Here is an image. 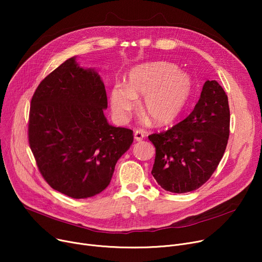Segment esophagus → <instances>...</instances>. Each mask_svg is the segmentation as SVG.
<instances>
[{
    "instance_id": "obj_1",
    "label": "esophagus",
    "mask_w": 262,
    "mask_h": 262,
    "mask_svg": "<svg viewBox=\"0 0 262 262\" xmlns=\"http://www.w3.org/2000/svg\"><path fill=\"white\" fill-rule=\"evenodd\" d=\"M145 137V134L143 130H135V134H134V138L136 141H141L143 138Z\"/></svg>"
}]
</instances>
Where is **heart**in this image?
<instances>
[{
	"mask_svg": "<svg viewBox=\"0 0 262 262\" xmlns=\"http://www.w3.org/2000/svg\"><path fill=\"white\" fill-rule=\"evenodd\" d=\"M191 92V79L169 62H149L134 68L127 84H117L110 94L115 115L126 120L144 96L141 109L156 125H167L181 115Z\"/></svg>",
	"mask_w": 262,
	"mask_h": 262,
	"instance_id": "1",
	"label": "heart"
}]
</instances>
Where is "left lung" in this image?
Masks as SVG:
<instances>
[{
  "label": "left lung",
  "instance_id": "left-lung-1",
  "mask_svg": "<svg viewBox=\"0 0 262 262\" xmlns=\"http://www.w3.org/2000/svg\"><path fill=\"white\" fill-rule=\"evenodd\" d=\"M229 123L227 94L217 81L207 80L193 112L185 120L148 136L156 150L152 175L158 185L173 193L203 186L224 155Z\"/></svg>",
  "mask_w": 262,
  "mask_h": 262
}]
</instances>
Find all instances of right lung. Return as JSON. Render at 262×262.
Wrapping results in <instances>:
<instances>
[{
    "mask_svg": "<svg viewBox=\"0 0 262 262\" xmlns=\"http://www.w3.org/2000/svg\"><path fill=\"white\" fill-rule=\"evenodd\" d=\"M100 75L66 60L38 85L29 116V143L40 174L60 193L87 199L107 188L133 130L109 125Z\"/></svg>",
    "mask_w": 262,
    "mask_h": 262,
    "instance_id": "add662e5",
    "label": "right lung"
}]
</instances>
